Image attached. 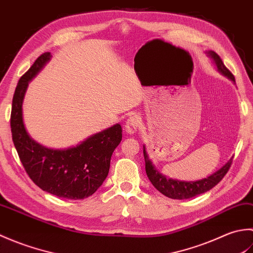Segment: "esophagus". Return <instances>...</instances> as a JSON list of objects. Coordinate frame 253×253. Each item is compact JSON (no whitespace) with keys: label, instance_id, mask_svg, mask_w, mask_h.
Here are the masks:
<instances>
[{"label":"esophagus","instance_id":"obj_1","mask_svg":"<svg viewBox=\"0 0 253 253\" xmlns=\"http://www.w3.org/2000/svg\"><path fill=\"white\" fill-rule=\"evenodd\" d=\"M139 126H140V118H139L138 115H131L128 117V120L126 121L125 129L127 132L133 133L137 131Z\"/></svg>","mask_w":253,"mask_h":253}]
</instances>
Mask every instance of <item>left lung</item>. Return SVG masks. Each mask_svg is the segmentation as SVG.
I'll use <instances>...</instances> for the list:
<instances>
[{
  "mask_svg": "<svg viewBox=\"0 0 253 253\" xmlns=\"http://www.w3.org/2000/svg\"><path fill=\"white\" fill-rule=\"evenodd\" d=\"M208 54L211 56L214 62H215L217 69L225 76H227L235 82V77L232 74V72L224 65L222 58L219 57L217 53L214 51H209ZM143 157H144V162H146V171L149 177L150 181L152 182V185L157 188V189L163 193L164 196L171 198V199H178V200H182V199H190L196 197L198 195H201L212 189L214 186H216L219 181H221L224 176L227 174V171L232 165L233 159H230L228 162L225 164L221 169H218L215 173L209 176L208 178H204L198 181H179V180H173V179H168L163 175H161L159 171L154 169L152 165L151 161L149 160L148 154L146 152V148L143 147Z\"/></svg>",
  "mask_w": 253,
  "mask_h": 253,
  "instance_id": "1",
  "label": "left lung"
}]
</instances>
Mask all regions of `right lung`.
Listing matches in <instances>:
<instances>
[{
  "label": "right lung",
  "instance_id": "obj_1",
  "mask_svg": "<svg viewBox=\"0 0 253 253\" xmlns=\"http://www.w3.org/2000/svg\"><path fill=\"white\" fill-rule=\"evenodd\" d=\"M50 57V52L38 57L15 89L10 113L13 142L25 170L38 187L57 197L80 200L92 196L103 184L123 130L116 124L67 150L47 149L32 140L23 122V100L28 82Z\"/></svg>",
  "mask_w": 253,
  "mask_h": 253
}]
</instances>
